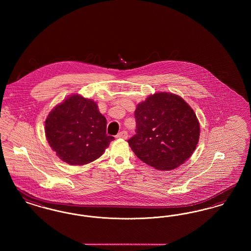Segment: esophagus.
I'll list each match as a JSON object with an SVG mask.
<instances>
[{"label": "esophagus", "mask_w": 251, "mask_h": 251, "mask_svg": "<svg viewBox=\"0 0 251 251\" xmlns=\"http://www.w3.org/2000/svg\"><path fill=\"white\" fill-rule=\"evenodd\" d=\"M117 137H118V138H123V139H126V138L128 137V133H127V131H120V132H119V133H118Z\"/></svg>", "instance_id": "1"}]
</instances>
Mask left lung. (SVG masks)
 <instances>
[{
	"label": "left lung",
	"instance_id": "obj_1",
	"mask_svg": "<svg viewBox=\"0 0 251 251\" xmlns=\"http://www.w3.org/2000/svg\"><path fill=\"white\" fill-rule=\"evenodd\" d=\"M136 133L128 140L134 154L158 170H171L191 157L200 139V123L179 96L160 92L134 112Z\"/></svg>",
	"mask_w": 251,
	"mask_h": 251
}]
</instances>
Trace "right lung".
I'll list each match as a JSON object with an SVG mask.
<instances>
[{"mask_svg":"<svg viewBox=\"0 0 251 251\" xmlns=\"http://www.w3.org/2000/svg\"><path fill=\"white\" fill-rule=\"evenodd\" d=\"M106 119L94 100L68 97L49 114L45 133L50 148L72 166H83L102 155L115 138L106 134Z\"/></svg>","mask_w":251,"mask_h":251,"instance_id":"right-lung-1","label":"right lung"}]
</instances>
